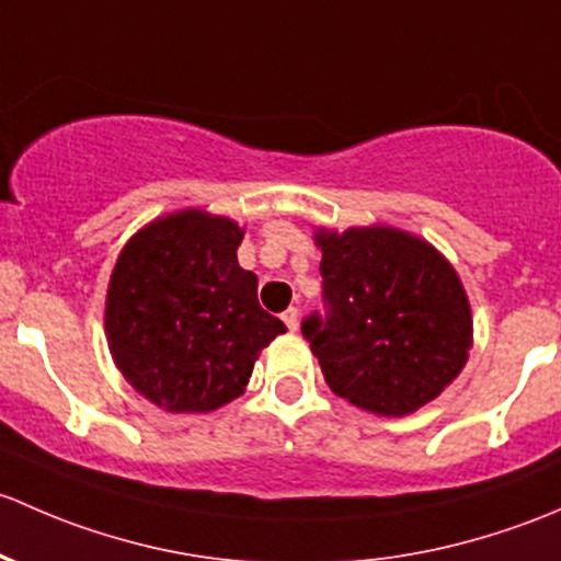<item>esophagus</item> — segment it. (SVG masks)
Wrapping results in <instances>:
<instances>
[{
  "label": "esophagus",
  "instance_id": "34e87169",
  "mask_svg": "<svg viewBox=\"0 0 561 561\" xmlns=\"http://www.w3.org/2000/svg\"><path fill=\"white\" fill-rule=\"evenodd\" d=\"M280 319H283V323H286V327L291 329V332H294V329L299 327V310H297V308H288V310H283V316H280Z\"/></svg>",
  "mask_w": 561,
  "mask_h": 561
}]
</instances>
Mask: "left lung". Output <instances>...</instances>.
Here are the masks:
<instances>
[{
  "instance_id": "left-lung-1",
  "label": "left lung",
  "mask_w": 561,
  "mask_h": 561,
  "mask_svg": "<svg viewBox=\"0 0 561 561\" xmlns=\"http://www.w3.org/2000/svg\"><path fill=\"white\" fill-rule=\"evenodd\" d=\"M323 313L302 321L337 397L378 415L435 400L465 367L470 302L451 264L391 227L321 232Z\"/></svg>"
}]
</instances>
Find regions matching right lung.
<instances>
[{
	"label": "right lung",
	"instance_id": "add662e5",
	"mask_svg": "<svg viewBox=\"0 0 561 561\" xmlns=\"http://www.w3.org/2000/svg\"><path fill=\"white\" fill-rule=\"evenodd\" d=\"M242 229L183 210L126 242L105 329L124 378L170 413H207L242 394L259 351L286 332L238 264Z\"/></svg>",
	"mask_w": 561,
	"mask_h": 561
}]
</instances>
